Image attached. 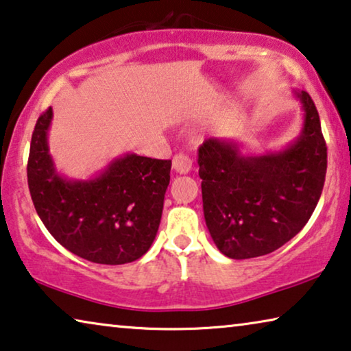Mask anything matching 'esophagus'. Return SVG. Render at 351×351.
Masks as SVG:
<instances>
[{
  "label": "esophagus",
  "mask_w": 351,
  "mask_h": 351,
  "mask_svg": "<svg viewBox=\"0 0 351 351\" xmlns=\"http://www.w3.org/2000/svg\"><path fill=\"white\" fill-rule=\"evenodd\" d=\"M193 166L191 158L185 154H177L174 158H172V169H174L177 174H188Z\"/></svg>",
  "instance_id": "34e87169"
}]
</instances>
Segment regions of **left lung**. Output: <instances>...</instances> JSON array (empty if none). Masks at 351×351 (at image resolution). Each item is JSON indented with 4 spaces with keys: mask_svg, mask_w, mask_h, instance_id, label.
<instances>
[{
    "mask_svg": "<svg viewBox=\"0 0 351 351\" xmlns=\"http://www.w3.org/2000/svg\"><path fill=\"white\" fill-rule=\"evenodd\" d=\"M303 130L287 149L243 155L230 139L208 138L199 147L204 217L218 250L230 258L265 256L304 228L322 196L326 143L311 95L296 93Z\"/></svg>",
    "mask_w": 351,
    "mask_h": 351,
    "instance_id": "1",
    "label": "left lung"
}]
</instances>
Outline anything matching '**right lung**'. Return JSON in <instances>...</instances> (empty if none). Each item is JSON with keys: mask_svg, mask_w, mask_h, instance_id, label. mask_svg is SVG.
<instances>
[{"mask_svg": "<svg viewBox=\"0 0 351 351\" xmlns=\"http://www.w3.org/2000/svg\"><path fill=\"white\" fill-rule=\"evenodd\" d=\"M53 110L36 122L28 158V186L48 232L78 257L122 265L144 256L157 235L171 160L127 154L90 180L56 172L47 133Z\"/></svg>", "mask_w": 351, "mask_h": 351, "instance_id": "add662e5", "label": "right lung"}]
</instances>
